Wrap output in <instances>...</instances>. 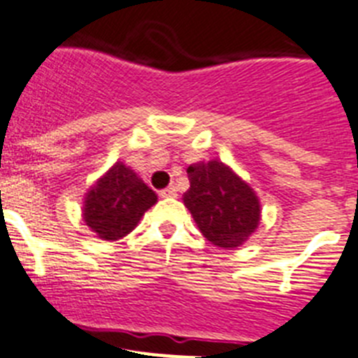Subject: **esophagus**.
Wrapping results in <instances>:
<instances>
[{"instance_id": "34e87169", "label": "esophagus", "mask_w": 358, "mask_h": 358, "mask_svg": "<svg viewBox=\"0 0 358 358\" xmlns=\"http://www.w3.org/2000/svg\"><path fill=\"white\" fill-rule=\"evenodd\" d=\"M160 196H162V198H176V196H178V191H176L175 185H169L167 189L160 191Z\"/></svg>"}]
</instances>
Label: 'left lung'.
<instances>
[{"label": "left lung", "instance_id": "left-lung-1", "mask_svg": "<svg viewBox=\"0 0 358 358\" xmlns=\"http://www.w3.org/2000/svg\"><path fill=\"white\" fill-rule=\"evenodd\" d=\"M183 203L201 234L219 248H237L255 231L260 205L248 183L223 162L192 164Z\"/></svg>", "mask_w": 358, "mask_h": 358}]
</instances>
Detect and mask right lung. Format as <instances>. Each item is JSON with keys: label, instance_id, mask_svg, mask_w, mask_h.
<instances>
[{"label": "right lung", "instance_id": "1", "mask_svg": "<svg viewBox=\"0 0 358 358\" xmlns=\"http://www.w3.org/2000/svg\"><path fill=\"white\" fill-rule=\"evenodd\" d=\"M155 203V192L124 164L117 162L89 191L83 219L99 239L117 241L130 234Z\"/></svg>", "mask_w": 358, "mask_h": 358}]
</instances>
